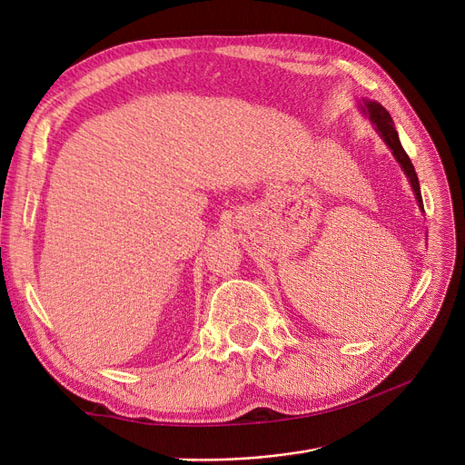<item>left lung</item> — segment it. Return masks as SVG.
<instances>
[{
    "label": "left lung",
    "instance_id": "obj_1",
    "mask_svg": "<svg viewBox=\"0 0 465 465\" xmlns=\"http://www.w3.org/2000/svg\"><path fill=\"white\" fill-rule=\"evenodd\" d=\"M360 113L368 116L371 120V124L375 126V132L379 134V137L384 141V144L388 146L390 151H392L396 162L401 165L405 177L409 179V184L414 192V198H417V203L419 207L424 211V203H422V195H420V184H419V177H417V171H414V165L411 163L407 153L403 151V146L400 143V135L394 128V120L392 116L388 114V111L379 104V102H373V100H363L360 102Z\"/></svg>",
    "mask_w": 465,
    "mask_h": 465
}]
</instances>
